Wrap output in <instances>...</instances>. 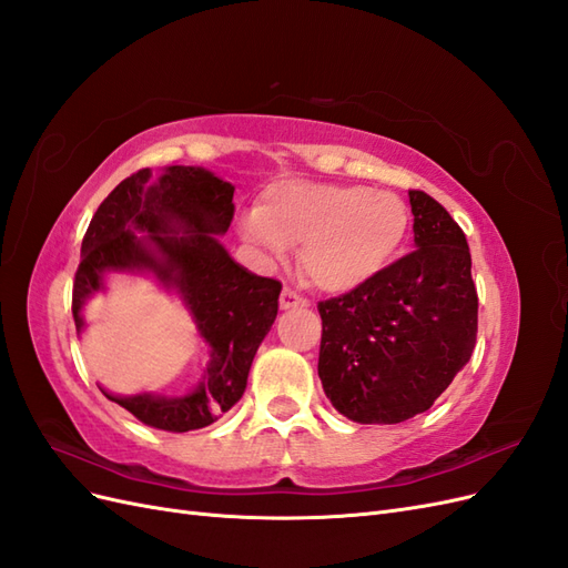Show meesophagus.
Returning <instances> with one entry per match:
<instances>
[{"instance_id": "obj_1", "label": "esophagus", "mask_w": 568, "mask_h": 568, "mask_svg": "<svg viewBox=\"0 0 568 568\" xmlns=\"http://www.w3.org/2000/svg\"><path fill=\"white\" fill-rule=\"evenodd\" d=\"M280 305H282V311H291V307H307V301L301 298L296 291L284 288L282 296H280Z\"/></svg>"}]
</instances>
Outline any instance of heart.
Wrapping results in <instances>:
<instances>
[{"instance_id": "heart-1", "label": "heart", "mask_w": 568, "mask_h": 568, "mask_svg": "<svg viewBox=\"0 0 568 568\" xmlns=\"http://www.w3.org/2000/svg\"><path fill=\"white\" fill-rule=\"evenodd\" d=\"M239 234L267 261L301 248V267L326 294H351L398 261L412 213L388 189L282 180L267 184L257 209L236 222Z\"/></svg>"}]
</instances>
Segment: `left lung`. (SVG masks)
Instances as JSON below:
<instances>
[{
  "instance_id": "8db88e82",
  "label": "left lung",
  "mask_w": 568,
  "mask_h": 568,
  "mask_svg": "<svg viewBox=\"0 0 568 568\" xmlns=\"http://www.w3.org/2000/svg\"><path fill=\"white\" fill-rule=\"evenodd\" d=\"M409 205L417 251L317 305L322 388L357 424L422 415L474 353L478 296L467 236L428 194L409 192Z\"/></svg>"
}]
</instances>
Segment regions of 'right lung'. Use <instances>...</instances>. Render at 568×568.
<instances>
[{"label":"right lung","instance_id":"obj_1","mask_svg":"<svg viewBox=\"0 0 568 568\" xmlns=\"http://www.w3.org/2000/svg\"><path fill=\"white\" fill-rule=\"evenodd\" d=\"M234 186L199 165L144 168L99 205L82 239L73 284V320L84 332V305L106 294L111 274H144L182 301L209 348L186 393L153 390L109 400L161 432L184 434L217 422L242 398L253 357L280 311L277 280L239 265L220 236L234 215Z\"/></svg>","mask_w":568,"mask_h":568}]
</instances>
